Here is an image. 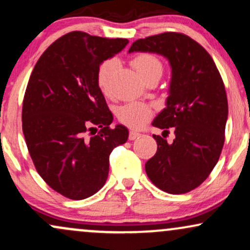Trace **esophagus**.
Listing matches in <instances>:
<instances>
[{
    "label": "esophagus",
    "mask_w": 250,
    "mask_h": 250,
    "mask_svg": "<svg viewBox=\"0 0 250 250\" xmlns=\"http://www.w3.org/2000/svg\"><path fill=\"white\" fill-rule=\"evenodd\" d=\"M139 136H140L139 131H135V130L129 131V140H130V141H133V140L137 139V137H139Z\"/></svg>",
    "instance_id": "esophagus-1"
}]
</instances>
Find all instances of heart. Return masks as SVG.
<instances>
[{
	"mask_svg": "<svg viewBox=\"0 0 250 250\" xmlns=\"http://www.w3.org/2000/svg\"><path fill=\"white\" fill-rule=\"evenodd\" d=\"M131 65L136 69L139 75L146 80L147 77L159 74L161 75L163 70L162 62L159 57L153 54L142 53L134 56L131 60ZM119 68V62L116 60H107L100 65L97 71V84L103 94L108 95L110 93L111 82H113L114 74ZM153 116V110L147 104L140 102H130L122 105L117 110V119L119 121L130 128H141Z\"/></svg>",
	"mask_w": 250,
	"mask_h": 250,
	"instance_id": "1",
	"label": "heart"
}]
</instances>
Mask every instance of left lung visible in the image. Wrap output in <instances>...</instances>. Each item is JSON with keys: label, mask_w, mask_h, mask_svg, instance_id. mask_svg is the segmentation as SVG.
Wrapping results in <instances>:
<instances>
[{"label": "left lung", "mask_w": 250, "mask_h": 250, "mask_svg": "<svg viewBox=\"0 0 250 250\" xmlns=\"http://www.w3.org/2000/svg\"><path fill=\"white\" fill-rule=\"evenodd\" d=\"M149 51L167 57L171 82L166 107L153 121L169 133L153 135L156 154L146 163L151 182L169 194H185L197 188L211 173L225 145L228 101L219 70L208 51L182 33L167 31L140 39L129 53Z\"/></svg>", "instance_id": "1"}]
</instances>
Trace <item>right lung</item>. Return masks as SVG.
Returning <instances> with one entry per match:
<instances>
[{"instance_id": "right-lung-1", "label": "right lung", "mask_w": 250, "mask_h": 250, "mask_svg": "<svg viewBox=\"0 0 250 250\" xmlns=\"http://www.w3.org/2000/svg\"><path fill=\"white\" fill-rule=\"evenodd\" d=\"M71 31L53 42L31 73L24 93L22 129L37 173L70 200L91 196L104 186L109 155L128 140V129L110 127L97 84L100 64L128 44Z\"/></svg>"}]
</instances>
